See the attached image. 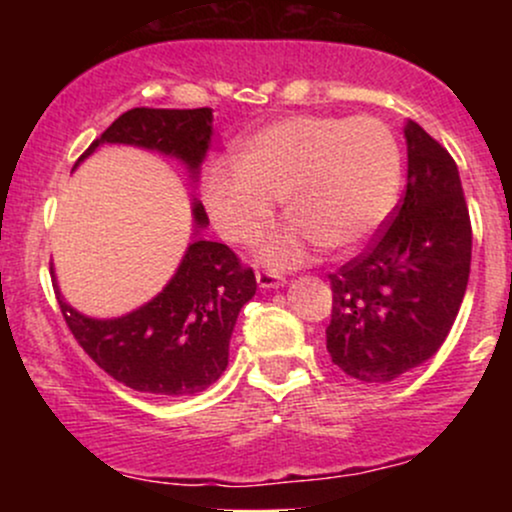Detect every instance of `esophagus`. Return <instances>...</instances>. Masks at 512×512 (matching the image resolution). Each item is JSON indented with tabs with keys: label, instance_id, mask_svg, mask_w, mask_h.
Listing matches in <instances>:
<instances>
[{
	"label": "esophagus",
	"instance_id": "obj_1",
	"mask_svg": "<svg viewBox=\"0 0 512 512\" xmlns=\"http://www.w3.org/2000/svg\"><path fill=\"white\" fill-rule=\"evenodd\" d=\"M255 276H257V284H260V289H276V286L284 284V276H281L279 272H272V269H257Z\"/></svg>",
	"mask_w": 512,
	"mask_h": 512
}]
</instances>
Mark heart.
I'll return each mask as SVG.
<instances>
[{
    "label": "heart",
    "mask_w": 512,
    "mask_h": 512,
    "mask_svg": "<svg viewBox=\"0 0 512 512\" xmlns=\"http://www.w3.org/2000/svg\"><path fill=\"white\" fill-rule=\"evenodd\" d=\"M399 146L370 115H291L240 144L236 168L211 163L202 185L216 231L228 243H252L284 204V231L262 245L276 267L303 262L315 245L354 250L387 219L399 187Z\"/></svg>",
    "instance_id": "b5f03b06"
}]
</instances>
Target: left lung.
Here are the masks:
<instances>
[{
	"instance_id": "8db88e82",
	"label": "left lung",
	"mask_w": 512,
	"mask_h": 512,
	"mask_svg": "<svg viewBox=\"0 0 512 512\" xmlns=\"http://www.w3.org/2000/svg\"><path fill=\"white\" fill-rule=\"evenodd\" d=\"M404 137V197L368 248L330 274L327 351L361 383H390L436 354L472 264V221L455 161L414 120Z\"/></svg>"
}]
</instances>
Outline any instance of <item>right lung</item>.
<instances>
[{
  "label": "right lung",
  "mask_w": 512,
  "mask_h": 512,
  "mask_svg": "<svg viewBox=\"0 0 512 512\" xmlns=\"http://www.w3.org/2000/svg\"><path fill=\"white\" fill-rule=\"evenodd\" d=\"M105 142L178 156L197 175L211 144V108L127 110L79 161ZM195 221L197 228L209 223L202 204H195ZM255 289V272L236 252L199 238L187 248L166 289L134 313L93 320L69 308L60 291L57 303L76 342L110 378L137 392L185 397L221 378L238 313Z\"/></svg>",
  "instance_id": "obj_1"
}]
</instances>
